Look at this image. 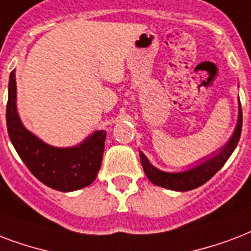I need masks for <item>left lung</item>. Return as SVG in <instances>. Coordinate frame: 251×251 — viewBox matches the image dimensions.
<instances>
[{"label": "left lung", "mask_w": 251, "mask_h": 251, "mask_svg": "<svg viewBox=\"0 0 251 251\" xmlns=\"http://www.w3.org/2000/svg\"><path fill=\"white\" fill-rule=\"evenodd\" d=\"M241 129H242V108L238 110V122H237V127L234 129L232 139L229 140V143L224 149L221 151L217 156L204 161L203 164L199 166L187 170V172L182 173H165L161 172L158 169L149 164V161L143 153L140 152V160L143 165L144 173L147 174L148 179L152 183L161 186V187L169 188V190H174V191H188V190H194V188L199 187L205 182H208L219 170H220L224 164L228 161L233 151L236 149L237 144L240 141Z\"/></svg>", "instance_id": "8db88e82"}]
</instances>
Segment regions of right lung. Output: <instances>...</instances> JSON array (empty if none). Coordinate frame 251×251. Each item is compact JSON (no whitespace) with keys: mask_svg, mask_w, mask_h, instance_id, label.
Listing matches in <instances>:
<instances>
[{"mask_svg":"<svg viewBox=\"0 0 251 251\" xmlns=\"http://www.w3.org/2000/svg\"><path fill=\"white\" fill-rule=\"evenodd\" d=\"M15 72L10 73L6 126L15 151L32 176L59 191H75L97 178L104 151L106 131H97L81 145L69 149L47 145L28 132L19 120L15 106Z\"/></svg>","mask_w":251,"mask_h":251,"instance_id":"obj_1","label":"right lung"}]
</instances>
